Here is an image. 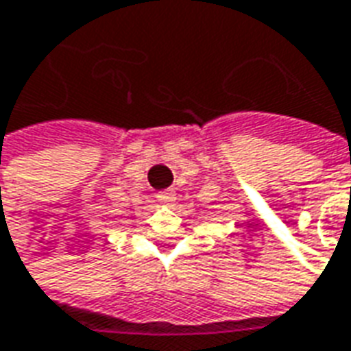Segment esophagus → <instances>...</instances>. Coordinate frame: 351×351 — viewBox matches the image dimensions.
I'll return each mask as SVG.
<instances>
[{"label":"esophagus","mask_w":351,"mask_h":351,"mask_svg":"<svg viewBox=\"0 0 351 351\" xmlns=\"http://www.w3.org/2000/svg\"><path fill=\"white\" fill-rule=\"evenodd\" d=\"M156 199L160 202H167V204H171V202L175 201V189H163V191H158L156 193Z\"/></svg>","instance_id":"obj_1"}]
</instances>
